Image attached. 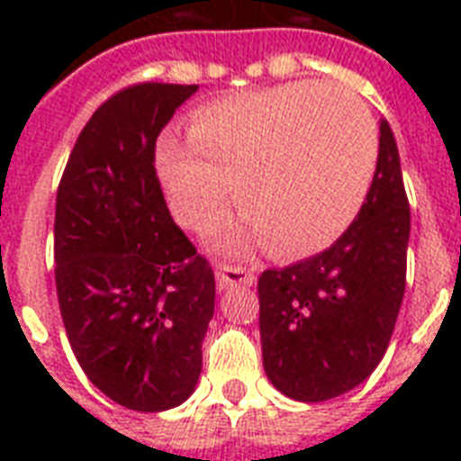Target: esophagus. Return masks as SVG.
Wrapping results in <instances>:
<instances>
[{
    "mask_svg": "<svg viewBox=\"0 0 461 461\" xmlns=\"http://www.w3.org/2000/svg\"><path fill=\"white\" fill-rule=\"evenodd\" d=\"M215 280L217 289L224 292V289L230 287H251L253 282H256V277H253L251 270H246V267L220 263V266H215Z\"/></svg>",
    "mask_w": 461,
    "mask_h": 461,
    "instance_id": "obj_1",
    "label": "esophagus"
}]
</instances>
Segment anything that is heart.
<instances>
[{
  "label": "heart",
  "mask_w": 461,
  "mask_h": 461,
  "mask_svg": "<svg viewBox=\"0 0 461 461\" xmlns=\"http://www.w3.org/2000/svg\"><path fill=\"white\" fill-rule=\"evenodd\" d=\"M378 162L364 103L328 83L277 88L205 104L188 140L167 133L155 167L174 217L201 230L230 198L244 215L222 224L224 249L266 241L277 258H306L349 230Z\"/></svg>",
  "instance_id": "obj_1"
}]
</instances>
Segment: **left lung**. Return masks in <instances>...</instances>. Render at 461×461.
Wrapping results in <instances>:
<instances>
[{
    "label": "left lung",
    "instance_id": "left-lung-1",
    "mask_svg": "<svg viewBox=\"0 0 461 461\" xmlns=\"http://www.w3.org/2000/svg\"><path fill=\"white\" fill-rule=\"evenodd\" d=\"M409 230L400 150L380 119L375 174L349 230L328 251L260 275L263 368L282 394L325 402L375 371L404 296Z\"/></svg>",
    "mask_w": 461,
    "mask_h": 461
}]
</instances>
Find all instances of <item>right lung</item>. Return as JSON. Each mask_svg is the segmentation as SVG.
<instances>
[{"label": "right lung", "instance_id": "add662e5", "mask_svg": "<svg viewBox=\"0 0 461 461\" xmlns=\"http://www.w3.org/2000/svg\"><path fill=\"white\" fill-rule=\"evenodd\" d=\"M198 86L140 83L83 126L57 191L54 280L76 361L133 411L186 402L203 368L215 275L174 224L155 140Z\"/></svg>", "mask_w": 461, "mask_h": 461}]
</instances>
